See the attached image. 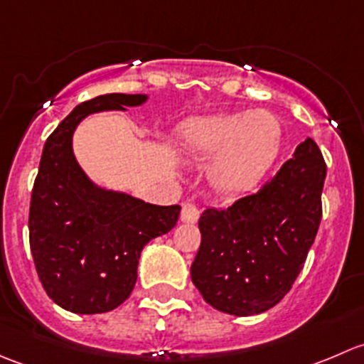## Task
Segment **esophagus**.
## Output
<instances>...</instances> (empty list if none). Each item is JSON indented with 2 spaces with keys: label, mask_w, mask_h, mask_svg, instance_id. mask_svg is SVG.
<instances>
[{
  "label": "esophagus",
  "mask_w": 364,
  "mask_h": 364,
  "mask_svg": "<svg viewBox=\"0 0 364 364\" xmlns=\"http://www.w3.org/2000/svg\"><path fill=\"white\" fill-rule=\"evenodd\" d=\"M199 220V209L196 204L185 203L181 208V222L185 223H196Z\"/></svg>",
  "instance_id": "34e87169"
}]
</instances>
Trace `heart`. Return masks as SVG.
<instances>
[{
  "instance_id": "obj_1",
  "label": "heart",
  "mask_w": 364,
  "mask_h": 364,
  "mask_svg": "<svg viewBox=\"0 0 364 364\" xmlns=\"http://www.w3.org/2000/svg\"><path fill=\"white\" fill-rule=\"evenodd\" d=\"M284 148V127L267 109L196 116L176 130V149L190 164L208 165L216 193L240 197L269 174Z\"/></svg>"
}]
</instances>
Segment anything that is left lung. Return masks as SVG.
<instances>
[{
  "label": "left lung",
  "mask_w": 364,
  "mask_h": 364,
  "mask_svg": "<svg viewBox=\"0 0 364 364\" xmlns=\"http://www.w3.org/2000/svg\"><path fill=\"white\" fill-rule=\"evenodd\" d=\"M324 179L322 153L308 137L259 192L227 209H205L190 267L205 303L248 317L284 299L317 236Z\"/></svg>",
  "instance_id": "8db88e82"
}]
</instances>
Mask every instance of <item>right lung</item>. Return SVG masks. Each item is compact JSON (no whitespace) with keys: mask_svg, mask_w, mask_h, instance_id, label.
Masks as SVG:
<instances>
[{"mask_svg":"<svg viewBox=\"0 0 364 364\" xmlns=\"http://www.w3.org/2000/svg\"><path fill=\"white\" fill-rule=\"evenodd\" d=\"M148 100L109 93L82 102L43 146L29 205V247L47 296L72 314H105L127 301L142 248L179 218V205H155L97 185L73 155V134L84 117Z\"/></svg>","mask_w":364,"mask_h":364,"instance_id":"obj_1","label":"right lung"}]
</instances>
